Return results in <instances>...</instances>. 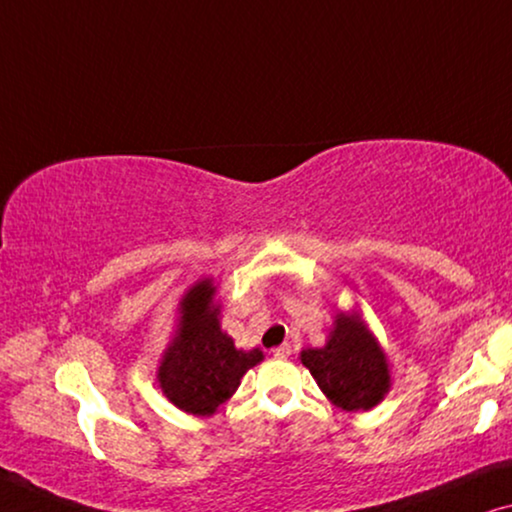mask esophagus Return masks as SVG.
Returning a JSON list of instances; mask_svg holds the SVG:
<instances>
[{
    "instance_id": "esophagus-1",
    "label": "esophagus",
    "mask_w": 512,
    "mask_h": 512,
    "mask_svg": "<svg viewBox=\"0 0 512 512\" xmlns=\"http://www.w3.org/2000/svg\"><path fill=\"white\" fill-rule=\"evenodd\" d=\"M292 355V345L290 343H283V345H278V348H273V357L276 359H287Z\"/></svg>"
}]
</instances>
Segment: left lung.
<instances>
[{"label":"left lung","instance_id":"obj_1","mask_svg":"<svg viewBox=\"0 0 512 512\" xmlns=\"http://www.w3.org/2000/svg\"><path fill=\"white\" fill-rule=\"evenodd\" d=\"M299 359L322 394L348 413L376 408L392 390L390 359L359 308H338L325 345L304 348Z\"/></svg>","mask_w":512,"mask_h":512}]
</instances>
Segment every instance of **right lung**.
Listing matches in <instances>:
<instances>
[{
    "mask_svg": "<svg viewBox=\"0 0 512 512\" xmlns=\"http://www.w3.org/2000/svg\"><path fill=\"white\" fill-rule=\"evenodd\" d=\"M222 301L213 278L187 287L176 308V325L157 366V385L178 410L211 417L241 378L264 359L259 348L241 350L220 325Z\"/></svg>",
    "mask_w": 512,
    "mask_h": 512,
    "instance_id": "1",
    "label": "right lung"
}]
</instances>
